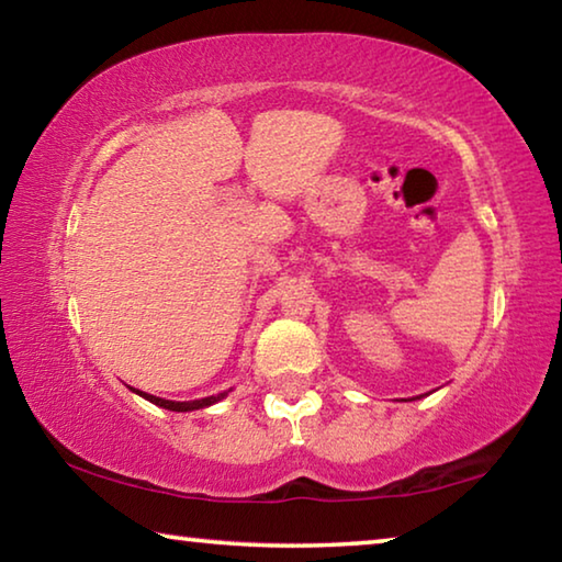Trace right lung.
I'll return each mask as SVG.
<instances>
[{
    "label": "right lung",
    "mask_w": 562,
    "mask_h": 562,
    "mask_svg": "<svg viewBox=\"0 0 562 562\" xmlns=\"http://www.w3.org/2000/svg\"><path fill=\"white\" fill-rule=\"evenodd\" d=\"M133 392L140 394V396H144V398H148L150 404H156V406H164V408H168V412H195V408H205V406H211V404H215V402H221V398H225V396H227V392H223V394H217V396L195 398V402H170V398H158V396H154V394L138 392V389H133Z\"/></svg>",
    "instance_id": "obj_1"
}]
</instances>
